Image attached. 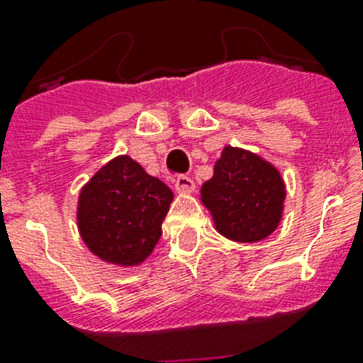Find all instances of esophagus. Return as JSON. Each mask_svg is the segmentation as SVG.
<instances>
[{
	"label": "esophagus",
	"instance_id": "1",
	"mask_svg": "<svg viewBox=\"0 0 363 363\" xmlns=\"http://www.w3.org/2000/svg\"><path fill=\"white\" fill-rule=\"evenodd\" d=\"M194 188H196V184H194V181L190 177L182 175L175 179V190L179 194H192Z\"/></svg>",
	"mask_w": 363,
	"mask_h": 363
}]
</instances>
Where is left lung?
Returning <instances> with one entry per match:
<instances>
[{
	"instance_id": "obj_1",
	"label": "left lung",
	"mask_w": 363,
	"mask_h": 363,
	"mask_svg": "<svg viewBox=\"0 0 363 363\" xmlns=\"http://www.w3.org/2000/svg\"><path fill=\"white\" fill-rule=\"evenodd\" d=\"M201 201L222 235L232 241L254 242L279 226L284 184L279 171L259 156L226 147L213 179L201 188Z\"/></svg>"
}]
</instances>
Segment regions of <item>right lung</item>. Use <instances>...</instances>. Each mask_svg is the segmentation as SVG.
Listing matches in <instances>:
<instances>
[{
	"label": "right lung",
	"instance_id": "add662e5",
	"mask_svg": "<svg viewBox=\"0 0 363 363\" xmlns=\"http://www.w3.org/2000/svg\"><path fill=\"white\" fill-rule=\"evenodd\" d=\"M173 192L130 156L101 167L82 188L79 230L96 256L116 265H137L162 238V220Z\"/></svg>",
	"mask_w": 363,
	"mask_h": 363
}]
</instances>
